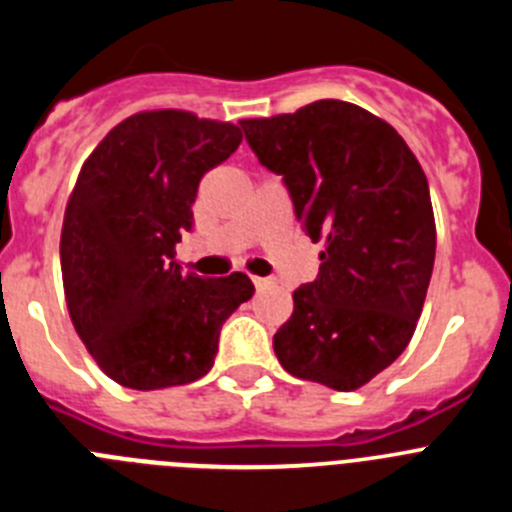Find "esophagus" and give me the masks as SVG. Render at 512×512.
<instances>
[{"instance_id": "obj_1", "label": "esophagus", "mask_w": 512, "mask_h": 512, "mask_svg": "<svg viewBox=\"0 0 512 512\" xmlns=\"http://www.w3.org/2000/svg\"><path fill=\"white\" fill-rule=\"evenodd\" d=\"M253 284H256V289H259V292L274 287V282H271V279H264V277H253Z\"/></svg>"}]
</instances>
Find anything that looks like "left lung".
Returning <instances> with one entry per match:
<instances>
[{"label":"left lung","mask_w":512,"mask_h":512,"mask_svg":"<svg viewBox=\"0 0 512 512\" xmlns=\"http://www.w3.org/2000/svg\"><path fill=\"white\" fill-rule=\"evenodd\" d=\"M261 164L284 176L297 220L323 241L320 274L292 292L274 336L292 377L338 392L372 382L408 348L436 259L428 179L390 122L318 99L241 120Z\"/></svg>","instance_id":"obj_1"}]
</instances>
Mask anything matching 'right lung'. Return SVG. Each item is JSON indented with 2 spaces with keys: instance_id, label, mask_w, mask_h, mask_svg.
<instances>
[{
  "instance_id": "add662e5",
  "label": "right lung",
  "mask_w": 512,
  "mask_h": 512,
  "mask_svg": "<svg viewBox=\"0 0 512 512\" xmlns=\"http://www.w3.org/2000/svg\"><path fill=\"white\" fill-rule=\"evenodd\" d=\"M241 140L233 122L146 110L117 122L81 164L61 228L63 292L87 351L122 387L205 377L220 328L251 300L243 271L202 279L176 264L200 179Z\"/></svg>"
}]
</instances>
